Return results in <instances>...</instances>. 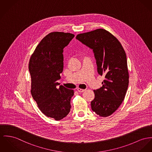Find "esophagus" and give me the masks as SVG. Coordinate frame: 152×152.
<instances>
[{"label":"esophagus","mask_w":152,"mask_h":152,"mask_svg":"<svg viewBox=\"0 0 152 152\" xmlns=\"http://www.w3.org/2000/svg\"><path fill=\"white\" fill-rule=\"evenodd\" d=\"M77 90L79 93H83V92H84L86 90H84V89H82V88H78L77 89Z\"/></svg>","instance_id":"1"}]
</instances>
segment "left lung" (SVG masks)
<instances>
[{"instance_id": "1", "label": "left lung", "mask_w": 152, "mask_h": 152, "mask_svg": "<svg viewBox=\"0 0 152 152\" xmlns=\"http://www.w3.org/2000/svg\"><path fill=\"white\" fill-rule=\"evenodd\" d=\"M76 38L93 49L98 73L105 76L102 87L94 90L91 109L101 117L109 116L122 104L128 88L126 52L117 38L104 29L78 34Z\"/></svg>"}]
</instances>
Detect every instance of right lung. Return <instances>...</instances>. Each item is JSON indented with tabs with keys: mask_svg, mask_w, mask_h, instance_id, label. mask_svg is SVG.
Returning <instances> with one entry per match:
<instances>
[{
	"mask_svg": "<svg viewBox=\"0 0 152 152\" xmlns=\"http://www.w3.org/2000/svg\"><path fill=\"white\" fill-rule=\"evenodd\" d=\"M74 36L61 32L48 34L36 47L29 62L32 96L40 111L56 120L69 114L74 95L73 90L57 86L64 68L63 49Z\"/></svg>",
	"mask_w": 152,
	"mask_h": 152,
	"instance_id": "right-lung-1",
	"label": "right lung"
}]
</instances>
